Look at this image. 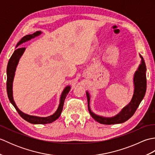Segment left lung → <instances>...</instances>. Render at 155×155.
Listing matches in <instances>:
<instances>
[{
	"mask_svg": "<svg viewBox=\"0 0 155 155\" xmlns=\"http://www.w3.org/2000/svg\"><path fill=\"white\" fill-rule=\"evenodd\" d=\"M141 58V63L139 66L135 73L134 74V94L132 99L128 105L124 107L119 113L113 117H104L94 114L91 111L90 108V94L87 91V97L88 102V109L91 117L98 123L103 124H114L124 123L129 119L135 113L137 108L139 107L140 102L142 101L145 95L147 90V77H146V65L142 56L140 54Z\"/></svg>",
	"mask_w": 155,
	"mask_h": 155,
	"instance_id": "obj_1",
	"label": "left lung"
}]
</instances>
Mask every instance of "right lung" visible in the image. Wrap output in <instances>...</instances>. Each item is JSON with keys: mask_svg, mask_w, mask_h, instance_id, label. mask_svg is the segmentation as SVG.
Segmentation results:
<instances>
[{"mask_svg": "<svg viewBox=\"0 0 155 155\" xmlns=\"http://www.w3.org/2000/svg\"><path fill=\"white\" fill-rule=\"evenodd\" d=\"M42 32L41 31H37L32 35H28L25 36L24 37L21 38L17 45L16 46V48H17L19 45L24 43V42H27L28 41H30L31 39L35 38V37H38L40 35ZM25 51V48H17L13 52L11 58L9 59V61L8 62L7 68H6V74H7V80H6V91H7V94L8 97L9 98V101L13 106L15 107L16 110H17L18 114H20L23 119L27 120V122L32 124H48L51 123L52 122L56 120L57 118L60 117V115L62 113V108H63L64 102L66 97H67V94H68L69 91L71 90L70 86H67L64 88L63 91L62 92L61 96L60 98V103H59L58 107L57 110H56L55 113L47 117H37V116H32V115H29L27 114H25L20 110L19 108L16 106L15 101L13 99V93H12V83L13 80H14L16 68L18 64V62L20 58H21V56L24 53Z\"/></svg>", "mask_w": 155, "mask_h": 155, "instance_id": "obj_1", "label": "right lung"}]
</instances>
